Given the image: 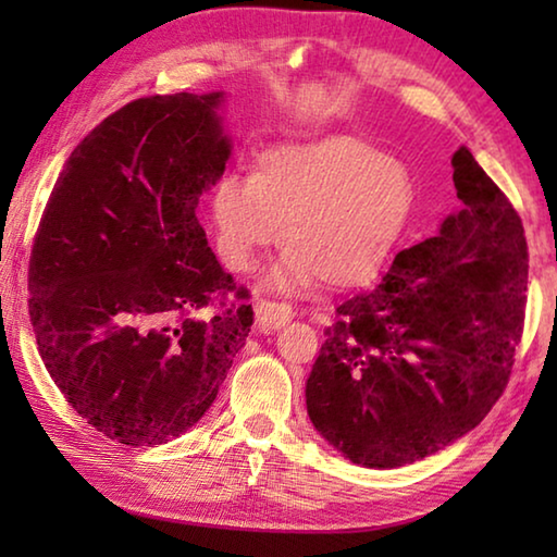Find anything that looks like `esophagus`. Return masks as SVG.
I'll return each mask as SVG.
<instances>
[{"label":"esophagus","mask_w":557,"mask_h":557,"mask_svg":"<svg viewBox=\"0 0 557 557\" xmlns=\"http://www.w3.org/2000/svg\"><path fill=\"white\" fill-rule=\"evenodd\" d=\"M292 317H295V312H292L287 301L260 299L256 305V324L260 332H272V329L285 326Z\"/></svg>","instance_id":"esophagus-1"}]
</instances>
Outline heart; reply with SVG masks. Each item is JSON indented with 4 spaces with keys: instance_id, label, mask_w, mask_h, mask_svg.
<instances>
[{
    "instance_id": "obj_1",
    "label": "heart",
    "mask_w": 557,
    "mask_h": 557,
    "mask_svg": "<svg viewBox=\"0 0 557 557\" xmlns=\"http://www.w3.org/2000/svg\"><path fill=\"white\" fill-rule=\"evenodd\" d=\"M412 176L398 157L354 135L287 143L260 157L256 176L228 174L213 191L215 243L231 270H250L280 238L272 280L346 287L381 265L412 209Z\"/></svg>"
}]
</instances>
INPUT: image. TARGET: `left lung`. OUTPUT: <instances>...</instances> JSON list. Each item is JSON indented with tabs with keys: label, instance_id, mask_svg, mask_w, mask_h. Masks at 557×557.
I'll list each match as a JSON object with an SVG mask.
<instances>
[{
	"label": "left lung",
	"instance_id": "8db88e82",
	"mask_svg": "<svg viewBox=\"0 0 557 557\" xmlns=\"http://www.w3.org/2000/svg\"><path fill=\"white\" fill-rule=\"evenodd\" d=\"M461 209L336 307L307 379V412L354 465L393 469L445 449L502 398L523 336L521 215L467 147Z\"/></svg>",
	"mask_w": 557,
	"mask_h": 557
}]
</instances>
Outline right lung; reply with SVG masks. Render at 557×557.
Instances as JSON below:
<instances>
[{"instance_id":"obj_1","label":"right lung","mask_w":557,"mask_h":557,"mask_svg":"<svg viewBox=\"0 0 557 557\" xmlns=\"http://www.w3.org/2000/svg\"><path fill=\"white\" fill-rule=\"evenodd\" d=\"M221 98L174 92L112 112L71 152L34 235L29 317L46 371L88 425L129 447L199 422L252 326L248 289L196 219L231 154Z\"/></svg>"}]
</instances>
